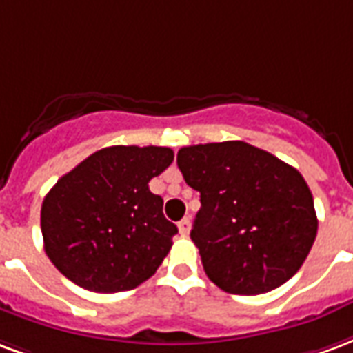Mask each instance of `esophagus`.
<instances>
[{
	"label": "esophagus",
	"instance_id": "34e87169",
	"mask_svg": "<svg viewBox=\"0 0 353 353\" xmlns=\"http://www.w3.org/2000/svg\"><path fill=\"white\" fill-rule=\"evenodd\" d=\"M190 230H192V222H190V218H182V220L179 222V231L182 233V235H188Z\"/></svg>",
	"mask_w": 353,
	"mask_h": 353
}]
</instances>
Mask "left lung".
<instances>
[{
    "instance_id": "1",
    "label": "left lung",
    "mask_w": 353,
    "mask_h": 353,
    "mask_svg": "<svg viewBox=\"0 0 353 353\" xmlns=\"http://www.w3.org/2000/svg\"><path fill=\"white\" fill-rule=\"evenodd\" d=\"M176 163L188 186L201 194L190 235L220 290L259 295L299 271L318 218L295 167L243 141L184 146Z\"/></svg>"
}]
</instances>
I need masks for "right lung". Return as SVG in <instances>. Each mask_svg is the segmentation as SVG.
<instances>
[{"label":"right lung","instance_id":"right-lung-1","mask_svg":"<svg viewBox=\"0 0 353 353\" xmlns=\"http://www.w3.org/2000/svg\"><path fill=\"white\" fill-rule=\"evenodd\" d=\"M167 146H109L63 174L41 207L45 252L97 293L128 292L158 271L179 228L148 182L173 163Z\"/></svg>","mask_w":353,"mask_h":353}]
</instances>
